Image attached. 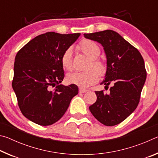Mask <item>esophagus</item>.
<instances>
[{
	"mask_svg": "<svg viewBox=\"0 0 158 158\" xmlns=\"http://www.w3.org/2000/svg\"><path fill=\"white\" fill-rule=\"evenodd\" d=\"M87 91H88V90L83 89V88H79V92L80 93H86Z\"/></svg>",
	"mask_w": 158,
	"mask_h": 158,
	"instance_id": "1",
	"label": "esophagus"
}]
</instances>
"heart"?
Segmentation results:
<instances>
[{
  "label": "heart",
  "mask_w": 158,
  "mask_h": 158,
  "mask_svg": "<svg viewBox=\"0 0 158 158\" xmlns=\"http://www.w3.org/2000/svg\"><path fill=\"white\" fill-rule=\"evenodd\" d=\"M79 49L87 56L91 63L89 68H94L85 72H73L66 76V81L69 84H75L82 87H88L98 81V73L102 75L105 73L106 67L102 60L98 59L100 56L101 50L96 42L90 40H84L79 44ZM60 62L63 68L66 70H70L73 68V49L68 48L63 53L60 58Z\"/></svg>",
  "instance_id": "obj_1"
}]
</instances>
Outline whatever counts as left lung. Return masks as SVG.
<instances>
[{
  "label": "left lung",
  "instance_id": "obj_1",
  "mask_svg": "<svg viewBox=\"0 0 158 158\" xmlns=\"http://www.w3.org/2000/svg\"><path fill=\"white\" fill-rule=\"evenodd\" d=\"M84 37L102 44L106 58L105 79L109 94L95 91L97 100L89 109L98 121L113 126L123 121L137 107L146 79L142 56L121 35L111 30L84 33Z\"/></svg>",
  "mask_w": 158,
  "mask_h": 158
}]
</instances>
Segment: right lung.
<instances>
[{
  "instance_id": "add662e5",
  "label": "right lung",
  "mask_w": 158,
  "mask_h": 158,
  "mask_svg": "<svg viewBox=\"0 0 158 158\" xmlns=\"http://www.w3.org/2000/svg\"><path fill=\"white\" fill-rule=\"evenodd\" d=\"M80 35L48 32L29 41L16 55L12 88L21 113L35 123H55L78 94L75 84H61L60 58Z\"/></svg>"
}]
</instances>
